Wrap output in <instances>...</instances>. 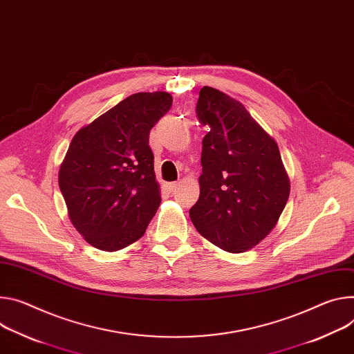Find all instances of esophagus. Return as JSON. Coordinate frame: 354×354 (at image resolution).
<instances>
[{"mask_svg":"<svg viewBox=\"0 0 354 354\" xmlns=\"http://www.w3.org/2000/svg\"><path fill=\"white\" fill-rule=\"evenodd\" d=\"M178 182H169V183H165V189L168 190V192H175L176 190V187H178Z\"/></svg>","mask_w":354,"mask_h":354,"instance_id":"1","label":"esophagus"}]
</instances>
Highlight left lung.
I'll use <instances>...</instances> for the list:
<instances>
[{
    "instance_id": "left-lung-1",
    "label": "left lung",
    "mask_w": 354,
    "mask_h": 354,
    "mask_svg": "<svg viewBox=\"0 0 354 354\" xmlns=\"http://www.w3.org/2000/svg\"><path fill=\"white\" fill-rule=\"evenodd\" d=\"M196 114L210 131L202 141L201 195L190 220L214 245L244 252L272 232L289 198L278 145L240 102L217 88H201Z\"/></svg>"
}]
</instances>
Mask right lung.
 Returning a JSON list of instances; mask_svg holds the SVG:
<instances>
[{
	"label": "right lung",
	"mask_w": 354,
	"mask_h": 354,
	"mask_svg": "<svg viewBox=\"0 0 354 354\" xmlns=\"http://www.w3.org/2000/svg\"><path fill=\"white\" fill-rule=\"evenodd\" d=\"M171 106L167 91L136 93L75 134L59 187L90 245L117 251L144 236L160 203L149 131Z\"/></svg>",
	"instance_id": "right-lung-1"
}]
</instances>
